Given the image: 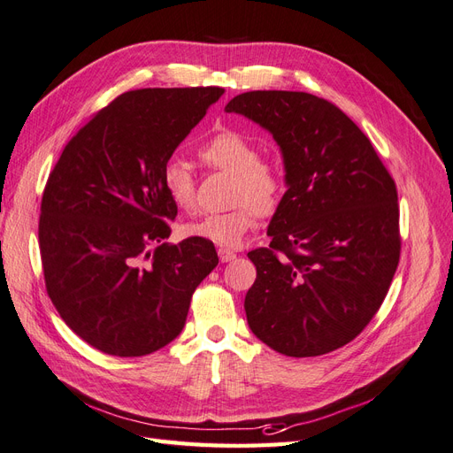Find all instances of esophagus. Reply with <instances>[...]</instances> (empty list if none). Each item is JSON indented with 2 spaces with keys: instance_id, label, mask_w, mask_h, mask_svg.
I'll return each mask as SVG.
<instances>
[{
  "instance_id": "34e87169",
  "label": "esophagus",
  "mask_w": 453,
  "mask_h": 453,
  "mask_svg": "<svg viewBox=\"0 0 453 453\" xmlns=\"http://www.w3.org/2000/svg\"><path fill=\"white\" fill-rule=\"evenodd\" d=\"M218 257H220L222 264H229V261L237 257V254L233 250H227V248H220V250H218Z\"/></svg>"
}]
</instances>
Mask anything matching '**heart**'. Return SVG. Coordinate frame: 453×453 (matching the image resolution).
<instances>
[{
  "label": "heart",
  "instance_id": "1",
  "mask_svg": "<svg viewBox=\"0 0 453 453\" xmlns=\"http://www.w3.org/2000/svg\"><path fill=\"white\" fill-rule=\"evenodd\" d=\"M197 156L212 169L235 174L233 203L237 207L227 212L201 214L186 226V233L222 248H237L246 233L254 229L257 214L271 216L282 205L286 173L280 164L261 159L257 144L233 129L218 131L201 144ZM162 186L177 207L194 205L196 179L184 159H167L162 169Z\"/></svg>",
  "mask_w": 453,
  "mask_h": 453
}]
</instances>
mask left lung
Returning a JSON list of instances; mask_svg holds the SVG:
<instances>
[{
    "instance_id": "left-lung-1",
    "label": "left lung",
    "mask_w": 453,
    "mask_h": 453,
    "mask_svg": "<svg viewBox=\"0 0 453 453\" xmlns=\"http://www.w3.org/2000/svg\"><path fill=\"white\" fill-rule=\"evenodd\" d=\"M226 111L271 131L286 167L273 241L248 252L257 271L244 297L248 326L289 357L333 352L369 326L397 271L395 180L369 137L324 97L256 90Z\"/></svg>"
}]
</instances>
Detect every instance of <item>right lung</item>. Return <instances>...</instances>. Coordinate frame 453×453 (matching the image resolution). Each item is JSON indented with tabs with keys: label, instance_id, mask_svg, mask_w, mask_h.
<instances>
[{
	"label": "right lung",
	"instance_id": "obj_1",
	"mask_svg": "<svg viewBox=\"0 0 453 453\" xmlns=\"http://www.w3.org/2000/svg\"><path fill=\"white\" fill-rule=\"evenodd\" d=\"M224 88H144L116 97L77 131L41 199L47 294L79 337L139 357L180 334L189 301L218 265L214 244L171 235L177 205L162 169Z\"/></svg>",
	"mask_w": 453,
	"mask_h": 453
}]
</instances>
